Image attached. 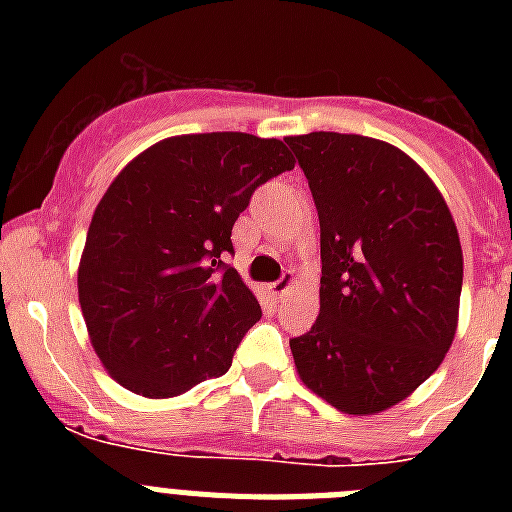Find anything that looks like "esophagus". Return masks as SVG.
<instances>
[{
	"mask_svg": "<svg viewBox=\"0 0 512 512\" xmlns=\"http://www.w3.org/2000/svg\"><path fill=\"white\" fill-rule=\"evenodd\" d=\"M297 284V277H295V271H287L282 279H277V282H271L269 284V292L274 297H284L289 292V289L295 287Z\"/></svg>",
	"mask_w": 512,
	"mask_h": 512,
	"instance_id": "esophagus-1",
	"label": "esophagus"
}]
</instances>
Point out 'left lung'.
I'll list each match as a JSON object with an SVG mask.
<instances>
[{
  "label": "left lung",
  "instance_id": "1",
  "mask_svg": "<svg viewBox=\"0 0 512 512\" xmlns=\"http://www.w3.org/2000/svg\"><path fill=\"white\" fill-rule=\"evenodd\" d=\"M320 217V315L289 348L307 390L348 415H377L441 366L459 325L454 215L392 143L354 133L289 135Z\"/></svg>",
  "mask_w": 512,
  "mask_h": 512
}]
</instances>
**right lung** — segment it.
<instances>
[{"label":"right lung","mask_w":512,"mask_h":512,"mask_svg":"<svg viewBox=\"0 0 512 512\" xmlns=\"http://www.w3.org/2000/svg\"><path fill=\"white\" fill-rule=\"evenodd\" d=\"M289 169L284 140L192 133L158 140L112 179L76 284L89 341L117 384L164 400L228 372L261 307L220 256L253 189Z\"/></svg>","instance_id":"obj_1"}]
</instances>
